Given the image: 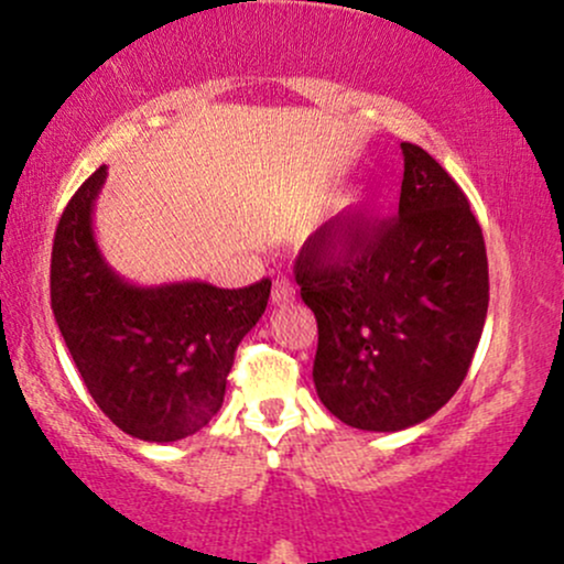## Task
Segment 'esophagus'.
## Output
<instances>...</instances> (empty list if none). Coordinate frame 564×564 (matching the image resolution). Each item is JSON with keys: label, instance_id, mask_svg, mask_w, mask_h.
Instances as JSON below:
<instances>
[{"label": "esophagus", "instance_id": "esophagus-1", "mask_svg": "<svg viewBox=\"0 0 564 564\" xmlns=\"http://www.w3.org/2000/svg\"><path fill=\"white\" fill-rule=\"evenodd\" d=\"M294 296H296V289H294V283L289 281V278H275L273 281V304H289V302H294Z\"/></svg>", "mask_w": 564, "mask_h": 564}]
</instances>
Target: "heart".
<instances>
[{"label":"heart","mask_w":564,"mask_h":564,"mask_svg":"<svg viewBox=\"0 0 564 564\" xmlns=\"http://www.w3.org/2000/svg\"><path fill=\"white\" fill-rule=\"evenodd\" d=\"M373 196L368 193H355L352 198L345 200L339 209V223L334 225V246L352 243V238L366 228V223L373 215Z\"/></svg>","instance_id":"heart-1"}]
</instances>
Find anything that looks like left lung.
<instances>
[{
	"instance_id": "left-lung-1",
	"label": "left lung",
	"mask_w": 564,
	"mask_h": 564,
	"mask_svg": "<svg viewBox=\"0 0 564 564\" xmlns=\"http://www.w3.org/2000/svg\"><path fill=\"white\" fill-rule=\"evenodd\" d=\"M400 151L398 217L366 223L336 260L334 225H323L296 260L318 321L315 390L368 432L408 430L448 403L488 315V257L467 196L424 148Z\"/></svg>"
}]
</instances>
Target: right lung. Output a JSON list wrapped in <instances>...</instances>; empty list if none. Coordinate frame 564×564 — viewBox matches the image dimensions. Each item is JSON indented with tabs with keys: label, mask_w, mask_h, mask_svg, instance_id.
Wrapping results in <instances>:
<instances>
[{
	"label": "right lung",
	"mask_w": 564,
	"mask_h": 564,
	"mask_svg": "<svg viewBox=\"0 0 564 564\" xmlns=\"http://www.w3.org/2000/svg\"><path fill=\"white\" fill-rule=\"evenodd\" d=\"M100 166L68 200L55 230L50 296L66 347L100 411L127 435L174 443L223 408L236 347L270 300V281L134 286L95 241Z\"/></svg>",
	"instance_id": "add662e5"
}]
</instances>
